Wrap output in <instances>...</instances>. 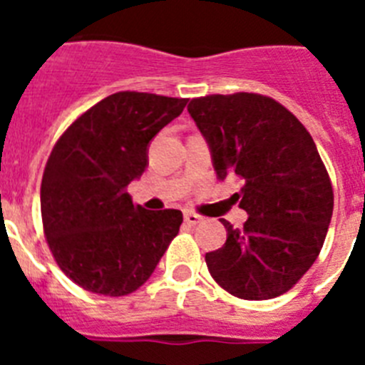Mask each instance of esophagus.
<instances>
[{
  "label": "esophagus",
  "instance_id": "1",
  "mask_svg": "<svg viewBox=\"0 0 365 365\" xmlns=\"http://www.w3.org/2000/svg\"><path fill=\"white\" fill-rule=\"evenodd\" d=\"M201 215L193 214V212H185V221L188 222V225H192V227H195L199 221H201Z\"/></svg>",
  "mask_w": 365,
  "mask_h": 365
}]
</instances>
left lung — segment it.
<instances>
[{"instance_id":"1","label":"left lung","mask_w":365,"mask_h":365,"mask_svg":"<svg viewBox=\"0 0 365 365\" xmlns=\"http://www.w3.org/2000/svg\"><path fill=\"white\" fill-rule=\"evenodd\" d=\"M221 180H243L234 193L248 214L227 219V241L205 256L212 278L241 299L287 292L311 269L333 215V186L302 122L276 100L254 93L210 95L188 106Z\"/></svg>"}]
</instances>
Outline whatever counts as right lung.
Wrapping results in <instances>:
<instances>
[{
  "label": "right lung",
  "mask_w": 365,
  "mask_h": 365,
  "mask_svg": "<svg viewBox=\"0 0 365 365\" xmlns=\"http://www.w3.org/2000/svg\"><path fill=\"white\" fill-rule=\"evenodd\" d=\"M186 98L120 91L100 100L60 137L41 179V219L58 267L95 294L125 296L148 282L182 222L125 192L148 168L153 137Z\"/></svg>",
  "instance_id": "right-lung-1"
}]
</instances>
